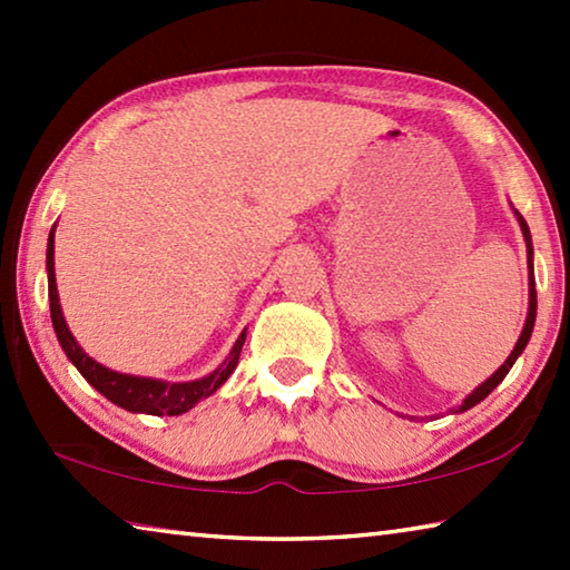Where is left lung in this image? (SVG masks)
<instances>
[{
	"label": "left lung",
	"instance_id": "left-lung-1",
	"mask_svg": "<svg viewBox=\"0 0 570 570\" xmlns=\"http://www.w3.org/2000/svg\"><path fill=\"white\" fill-rule=\"evenodd\" d=\"M513 214H515V218H518V226H520V230H523V238H525V250H528V268H530V274H528V316H525V324H523V332H520V336H518V342H515V346H513V352H510V356L508 360L498 366V370L490 374V377L480 384V387H475L472 390L465 400H462V404H458V407H452V412H465V410H470V407H475L478 402H482L488 397L490 392H493L500 382L505 380V374L513 370V364H515V360L520 354H523V350L528 346V340H530V334H533V326H535V308H538V298H535V276H533V240H530V228H528V224H525V218L518 214V210L513 208Z\"/></svg>",
	"mask_w": 570,
	"mask_h": 570
}]
</instances>
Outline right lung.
Masks as SVG:
<instances>
[{
	"label": "right lung",
	"mask_w": 570,
	"mask_h": 570,
	"mask_svg": "<svg viewBox=\"0 0 570 570\" xmlns=\"http://www.w3.org/2000/svg\"><path fill=\"white\" fill-rule=\"evenodd\" d=\"M55 228L50 230V238H47V292H50V316L52 326L57 334V342H60L62 352L67 354L77 372L88 380L95 390H98L102 397H108L112 404L128 410V412H142V414H183L196 407L200 400H206L214 394L220 384H224L230 374H234L240 350H244L246 342V330L238 334L234 350L228 352L224 364L214 370L206 377L190 380V382H166V380H153V377H138V374H122L108 370L100 362H95L92 356L82 350L80 344L70 332V326L65 322L62 306H60V294H57V282H55Z\"/></svg>",
	"instance_id": "1"
}]
</instances>
